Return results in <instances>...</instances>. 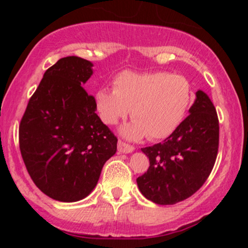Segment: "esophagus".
Here are the masks:
<instances>
[{
    "label": "esophagus",
    "mask_w": 248,
    "mask_h": 248,
    "mask_svg": "<svg viewBox=\"0 0 248 248\" xmlns=\"http://www.w3.org/2000/svg\"><path fill=\"white\" fill-rule=\"evenodd\" d=\"M117 149L120 152H123V154H130L134 150V147L133 145L126 143V142L122 141V140H118L117 142Z\"/></svg>",
    "instance_id": "esophagus-1"
}]
</instances>
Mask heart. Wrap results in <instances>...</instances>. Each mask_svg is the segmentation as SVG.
<instances>
[{
	"label": "heart",
	"mask_w": 248,
	"mask_h": 248,
	"mask_svg": "<svg viewBox=\"0 0 248 248\" xmlns=\"http://www.w3.org/2000/svg\"><path fill=\"white\" fill-rule=\"evenodd\" d=\"M113 89L101 88L94 101L100 120L115 125L127 116L122 128L131 140H164L182 123L192 101L191 83L185 77L169 72L137 73L124 71L115 77Z\"/></svg>",
	"instance_id": "b5f03b06"
}]
</instances>
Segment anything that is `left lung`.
I'll list each match as a JSON object with an SVG mask.
<instances>
[{"instance_id":"8db88e82","label":"left lung","mask_w":248,"mask_h":248,"mask_svg":"<svg viewBox=\"0 0 248 248\" xmlns=\"http://www.w3.org/2000/svg\"><path fill=\"white\" fill-rule=\"evenodd\" d=\"M219 148V120L212 101L199 90L189 115L162 143L142 148L150 161L137 178L142 194L161 205L176 204L204 184Z\"/></svg>"}]
</instances>
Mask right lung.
Masks as SVG:
<instances>
[{"mask_svg":"<svg viewBox=\"0 0 248 248\" xmlns=\"http://www.w3.org/2000/svg\"><path fill=\"white\" fill-rule=\"evenodd\" d=\"M93 63L78 56L57 61L44 74L19 125L23 162L35 185L61 202L82 200L97 185L117 138L96 114L82 87Z\"/></svg>","mask_w":248,"mask_h":248,"instance_id":"1","label":"right lung"}]
</instances>
